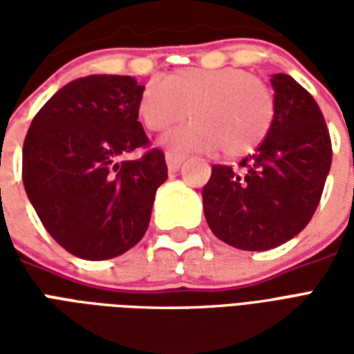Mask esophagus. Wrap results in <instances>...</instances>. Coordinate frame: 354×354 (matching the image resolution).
<instances>
[{"label": "esophagus", "instance_id": "esophagus-1", "mask_svg": "<svg viewBox=\"0 0 354 354\" xmlns=\"http://www.w3.org/2000/svg\"><path fill=\"white\" fill-rule=\"evenodd\" d=\"M167 167H169L170 172H176L178 169H180V165L184 162L185 155L182 153H174V151H167Z\"/></svg>", "mask_w": 354, "mask_h": 354}]
</instances>
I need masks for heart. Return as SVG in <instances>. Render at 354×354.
<instances>
[{
    "label": "heart",
    "mask_w": 354,
    "mask_h": 354,
    "mask_svg": "<svg viewBox=\"0 0 354 354\" xmlns=\"http://www.w3.org/2000/svg\"><path fill=\"white\" fill-rule=\"evenodd\" d=\"M187 115L192 123L169 134L167 146L243 157L271 132L277 100L266 81L243 68H184L140 94L138 117L147 131H169Z\"/></svg>",
    "instance_id": "obj_1"
}]
</instances>
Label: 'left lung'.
Wrapping results in <instances>:
<instances>
[{
    "label": "left lung",
    "mask_w": 354,
    "mask_h": 354,
    "mask_svg": "<svg viewBox=\"0 0 354 354\" xmlns=\"http://www.w3.org/2000/svg\"><path fill=\"white\" fill-rule=\"evenodd\" d=\"M271 132L239 169L212 165L203 208L216 237L241 250H269L296 237L319 207L332 142L319 104L286 73H274Z\"/></svg>",
    "instance_id": "8db88e82"
}]
</instances>
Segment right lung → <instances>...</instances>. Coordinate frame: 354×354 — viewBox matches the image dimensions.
Returning <instances> with one entry per match:
<instances>
[{"label":"right lung","mask_w":354,"mask_h":354,"mask_svg":"<svg viewBox=\"0 0 354 354\" xmlns=\"http://www.w3.org/2000/svg\"><path fill=\"white\" fill-rule=\"evenodd\" d=\"M146 87L131 75H88L58 91L28 129L22 182L49 235L83 260H109L144 237L167 180L161 149L138 121ZM142 147L136 162L118 159Z\"/></svg>","instance_id":"right-lung-1"}]
</instances>
